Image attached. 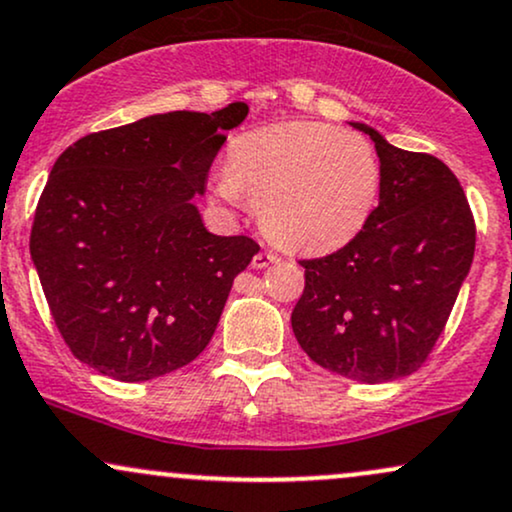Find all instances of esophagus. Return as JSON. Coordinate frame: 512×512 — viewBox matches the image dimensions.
Listing matches in <instances>:
<instances>
[{
    "label": "esophagus",
    "instance_id": "1",
    "mask_svg": "<svg viewBox=\"0 0 512 512\" xmlns=\"http://www.w3.org/2000/svg\"><path fill=\"white\" fill-rule=\"evenodd\" d=\"M280 256L273 254V251H258V254L251 258V266L254 268H268L273 266V263H278Z\"/></svg>",
    "mask_w": 512,
    "mask_h": 512
}]
</instances>
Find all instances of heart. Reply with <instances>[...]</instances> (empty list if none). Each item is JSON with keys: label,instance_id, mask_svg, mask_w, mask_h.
Masks as SVG:
<instances>
[{"label": "heart", "instance_id": "obj_1", "mask_svg": "<svg viewBox=\"0 0 512 512\" xmlns=\"http://www.w3.org/2000/svg\"><path fill=\"white\" fill-rule=\"evenodd\" d=\"M381 165L364 136L321 122H282L234 138L213 191L249 201L275 244L323 254L357 237L374 213Z\"/></svg>", "mask_w": 512, "mask_h": 512}]
</instances>
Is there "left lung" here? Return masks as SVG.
I'll return each mask as SVG.
<instances>
[{
  "label": "left lung",
  "instance_id": "8db88e82",
  "mask_svg": "<svg viewBox=\"0 0 512 512\" xmlns=\"http://www.w3.org/2000/svg\"><path fill=\"white\" fill-rule=\"evenodd\" d=\"M378 206L335 254L302 261L304 294L292 311L302 350L359 383L410 376L443 333L474 258L465 191L434 155L395 148L374 126Z\"/></svg>",
  "mask_w": 512,
  "mask_h": 512
}]
</instances>
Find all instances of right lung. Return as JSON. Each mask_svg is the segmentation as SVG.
Instances as JSON below:
<instances>
[{"instance_id": "obj_1", "label": "right lung", "mask_w": 512, "mask_h": 512, "mask_svg": "<svg viewBox=\"0 0 512 512\" xmlns=\"http://www.w3.org/2000/svg\"><path fill=\"white\" fill-rule=\"evenodd\" d=\"M246 114L244 102L150 114L78 138L54 162L30 258L64 342L102 376H165L213 338L258 244L208 232L194 198Z\"/></svg>"}]
</instances>
